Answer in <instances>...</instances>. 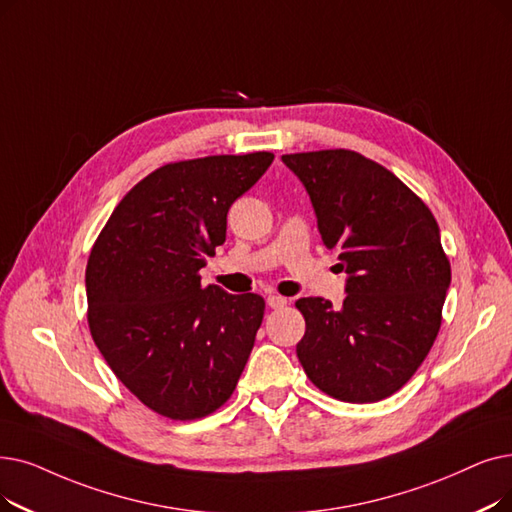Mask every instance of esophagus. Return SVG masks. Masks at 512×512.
<instances>
[{
  "label": "esophagus",
  "mask_w": 512,
  "mask_h": 512,
  "mask_svg": "<svg viewBox=\"0 0 512 512\" xmlns=\"http://www.w3.org/2000/svg\"><path fill=\"white\" fill-rule=\"evenodd\" d=\"M265 301H268V307H272V309H280L286 305V299L280 295H268V299Z\"/></svg>",
  "instance_id": "1"
}]
</instances>
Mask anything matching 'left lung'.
Returning a JSON list of instances; mask_svg holds the SVG:
<instances>
[{"instance_id": "8db88e82", "label": "left lung", "mask_w": 512, "mask_h": 512, "mask_svg": "<svg viewBox=\"0 0 512 512\" xmlns=\"http://www.w3.org/2000/svg\"><path fill=\"white\" fill-rule=\"evenodd\" d=\"M282 163L347 274L341 307L322 297L295 303L305 318L297 358L330 397L379 402L410 381L441 326L452 274L437 221L402 180L353 150L282 154Z\"/></svg>"}]
</instances>
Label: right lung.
I'll use <instances>...</instances> for the list:
<instances>
[{
    "mask_svg": "<svg viewBox=\"0 0 512 512\" xmlns=\"http://www.w3.org/2000/svg\"><path fill=\"white\" fill-rule=\"evenodd\" d=\"M272 152L165 165L133 186L87 259V322L110 370L144 406L194 420L224 406L247 364L265 303L203 286L228 211Z\"/></svg>",
    "mask_w": 512,
    "mask_h": 512,
    "instance_id": "right-lung-1",
    "label": "right lung"
}]
</instances>
